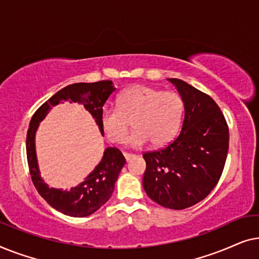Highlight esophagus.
<instances>
[{
	"label": "esophagus",
	"instance_id": "esophagus-1",
	"mask_svg": "<svg viewBox=\"0 0 259 259\" xmlns=\"http://www.w3.org/2000/svg\"><path fill=\"white\" fill-rule=\"evenodd\" d=\"M123 157H125V159H126L127 161H128V160H131V159H132V158L136 157V155L132 154V153H123Z\"/></svg>",
	"mask_w": 259,
	"mask_h": 259
}]
</instances>
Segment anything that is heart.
<instances>
[{"mask_svg":"<svg viewBox=\"0 0 259 259\" xmlns=\"http://www.w3.org/2000/svg\"><path fill=\"white\" fill-rule=\"evenodd\" d=\"M183 113L184 101L178 93L138 84L119 95L116 107H102L100 125L111 143H121L132 122L134 131L127 144L140 147L151 141L153 146H162L176 137Z\"/></svg>","mask_w":259,"mask_h":259,"instance_id":"obj_1","label":"heart"}]
</instances>
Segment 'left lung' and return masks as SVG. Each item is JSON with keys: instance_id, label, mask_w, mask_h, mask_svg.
Listing matches in <instances>:
<instances>
[{"instance_id": "obj_1", "label": "left lung", "mask_w": 259, "mask_h": 259, "mask_svg": "<svg viewBox=\"0 0 259 259\" xmlns=\"http://www.w3.org/2000/svg\"><path fill=\"white\" fill-rule=\"evenodd\" d=\"M167 80L183 99L185 118L175 141L143 154V186L155 203L183 210L206 198L217 185L228 157L229 127L211 97L183 80Z\"/></svg>"}]
</instances>
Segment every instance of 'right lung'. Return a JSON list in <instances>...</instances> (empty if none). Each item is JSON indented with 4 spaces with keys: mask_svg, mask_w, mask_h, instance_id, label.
<instances>
[{
    "mask_svg": "<svg viewBox=\"0 0 259 259\" xmlns=\"http://www.w3.org/2000/svg\"><path fill=\"white\" fill-rule=\"evenodd\" d=\"M115 87L109 80L98 82H79L69 84L38 107L30 120L27 133V160L29 166L31 180L40 196L54 207L55 210L70 217H87L98 211L111 198L116 179L125 165V157L115 147H107L102 155L101 161L88 175L82 183L70 190L49 187L41 178L38 169L36 150H35V134L40 122L46 118L52 107L60 102H79L91 113L102 136L104 131L100 125V112Z\"/></svg>",
    "mask_w": 259,
    "mask_h": 259,
    "instance_id": "add662e5",
    "label": "right lung"
}]
</instances>
